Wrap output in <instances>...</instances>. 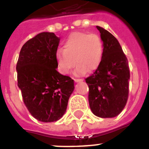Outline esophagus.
<instances>
[{
  "label": "esophagus",
  "instance_id": "34e87169",
  "mask_svg": "<svg viewBox=\"0 0 149 149\" xmlns=\"http://www.w3.org/2000/svg\"><path fill=\"white\" fill-rule=\"evenodd\" d=\"M84 81V80H83V79H78V78H75L74 79V81H75V82H82V81Z\"/></svg>",
  "mask_w": 149,
  "mask_h": 149
}]
</instances>
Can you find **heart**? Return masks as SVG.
Here are the masks:
<instances>
[{
  "label": "heart",
  "mask_w": 149,
  "mask_h": 149,
  "mask_svg": "<svg viewBox=\"0 0 149 149\" xmlns=\"http://www.w3.org/2000/svg\"><path fill=\"white\" fill-rule=\"evenodd\" d=\"M102 56L103 42L101 37L95 33L83 32L70 34L63 43V50H57L55 54L62 73L69 74L77 65V75H82L86 71H95L101 65Z\"/></svg>",
  "instance_id": "obj_1"
}]
</instances>
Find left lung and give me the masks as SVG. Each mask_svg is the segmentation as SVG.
<instances>
[{
    "instance_id": "obj_1",
    "label": "left lung",
    "mask_w": 149,
    "mask_h": 149,
    "mask_svg": "<svg viewBox=\"0 0 149 149\" xmlns=\"http://www.w3.org/2000/svg\"><path fill=\"white\" fill-rule=\"evenodd\" d=\"M103 41V56L95 72L86 78L91 110L101 118L119 115L127 103L130 70L119 41L107 30L96 26Z\"/></svg>"
}]
</instances>
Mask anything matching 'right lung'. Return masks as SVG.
<instances>
[{
    "label": "right lung",
    "mask_w": 149,
    "mask_h": 149,
    "mask_svg": "<svg viewBox=\"0 0 149 149\" xmlns=\"http://www.w3.org/2000/svg\"><path fill=\"white\" fill-rule=\"evenodd\" d=\"M60 38L42 32L29 39L17 62L18 86L30 113L43 122L62 118L73 93L74 81L56 71L55 54Z\"/></svg>",
    "instance_id": "1"
}]
</instances>
